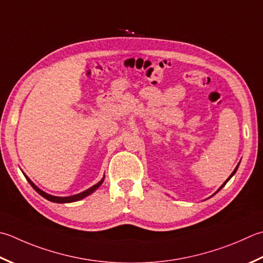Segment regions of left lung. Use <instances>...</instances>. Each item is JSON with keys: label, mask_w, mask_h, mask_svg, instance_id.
Listing matches in <instances>:
<instances>
[{"label": "left lung", "mask_w": 263, "mask_h": 263, "mask_svg": "<svg viewBox=\"0 0 263 263\" xmlns=\"http://www.w3.org/2000/svg\"><path fill=\"white\" fill-rule=\"evenodd\" d=\"M238 166H239V164H238V165H237V166H236V168H235V170H234V171H233V173H231V174H230V177H229V178H228V179H227V180H226V181H224V183H223V184H222V186H221V187H220V188H219V189H218V192H219V190H220V189H221V188H222V187H224V184H226V183H227V182H228V181H229V180H230V178H231V177H233V176H234V174H235V173H236V171H237V168H238ZM218 192H217V193H218ZM217 193H215V194H217Z\"/></svg>", "instance_id": "obj_1"}]
</instances>
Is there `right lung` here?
Wrapping results in <instances>:
<instances>
[{
	"mask_svg": "<svg viewBox=\"0 0 263 263\" xmlns=\"http://www.w3.org/2000/svg\"><path fill=\"white\" fill-rule=\"evenodd\" d=\"M25 177H26V179H27V181L30 183V186H32L36 190V192H37L41 195V196L44 197L45 199L50 200V202H53V203H71V202H77V200H80V199H83L84 197L89 196V195H91L92 193H93L95 190H97L98 188H99L101 186V183L104 182V179H105V178H102L99 182H98L97 184H95V186H92L91 188L86 189V190H84V192H82V193L77 194V195H73V196H67V197H58V196H52V195L44 193L43 190H41L40 188L36 187L35 184L32 181H30V179L27 176H25Z\"/></svg>",
	"mask_w": 263,
	"mask_h": 263,
	"instance_id": "right-lung-1",
	"label": "right lung"
}]
</instances>
